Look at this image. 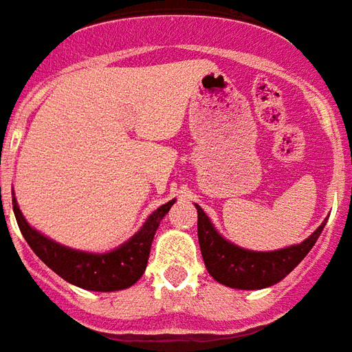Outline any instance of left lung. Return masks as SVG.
I'll return each mask as SVG.
<instances>
[{
	"label": "left lung",
	"mask_w": 352,
	"mask_h": 352,
	"mask_svg": "<svg viewBox=\"0 0 352 352\" xmlns=\"http://www.w3.org/2000/svg\"><path fill=\"white\" fill-rule=\"evenodd\" d=\"M199 214V243H201L202 258L210 276L219 283L232 289H264L278 283L300 264L311 250L320 236L324 223L315 230L307 240L300 245H291L279 251H248L227 242L221 234H217L214 225L201 206H197Z\"/></svg>",
	"instance_id": "8db88e82"
}]
</instances>
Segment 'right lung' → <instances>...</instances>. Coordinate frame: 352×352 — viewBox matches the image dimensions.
<instances>
[{"label": "right lung", "mask_w": 352, "mask_h": 352, "mask_svg": "<svg viewBox=\"0 0 352 352\" xmlns=\"http://www.w3.org/2000/svg\"><path fill=\"white\" fill-rule=\"evenodd\" d=\"M173 204L174 201H170L157 208L148 217L144 227L138 230L129 242H125L118 250L110 251V253H101V255L69 250L65 245L52 242L50 238H46L35 229H32L20 212L16 201H12V212H14L18 227H20V232L24 234L25 242L30 243L33 253L48 268H52L60 278L80 287V289L110 292L127 289L142 278L146 264H148V257H150V248L155 230H157L159 223Z\"/></svg>", "instance_id": "right-lung-1"}]
</instances>
